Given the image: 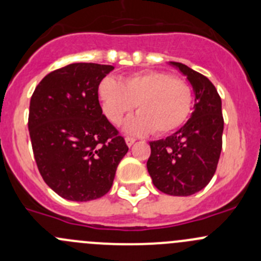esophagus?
I'll list each match as a JSON object with an SVG mask.
<instances>
[{"label":"esophagus","mask_w":261,"mask_h":261,"mask_svg":"<svg viewBox=\"0 0 261 261\" xmlns=\"http://www.w3.org/2000/svg\"><path fill=\"white\" fill-rule=\"evenodd\" d=\"M125 141H126V144H127V146H131V145H133L134 143H135V141H136V139H134V138H130V136H127V138L125 139Z\"/></svg>","instance_id":"1"}]
</instances>
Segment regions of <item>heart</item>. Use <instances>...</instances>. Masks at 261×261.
Returning <instances> with one entry per match:
<instances>
[{
	"label": "heart",
	"mask_w": 261,
	"mask_h": 261,
	"mask_svg": "<svg viewBox=\"0 0 261 261\" xmlns=\"http://www.w3.org/2000/svg\"><path fill=\"white\" fill-rule=\"evenodd\" d=\"M98 97L105 116L115 125L138 107L139 115L125 126L131 134L173 133L188 120L193 105L188 84L159 70L135 73L123 78L122 83L105 77L98 84Z\"/></svg>",
	"instance_id": "b5f03b06"
}]
</instances>
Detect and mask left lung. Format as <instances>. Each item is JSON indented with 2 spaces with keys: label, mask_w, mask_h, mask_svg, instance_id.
<instances>
[{
  "label": "left lung",
  "mask_w": 261,
  "mask_h": 261,
  "mask_svg": "<svg viewBox=\"0 0 261 261\" xmlns=\"http://www.w3.org/2000/svg\"><path fill=\"white\" fill-rule=\"evenodd\" d=\"M193 87L194 111L188 122L167 139L150 143L147 172L154 186L170 196H191L203 189L217 169L222 150L221 97L212 82L186 64L170 62Z\"/></svg>",
  "instance_id": "1"
}]
</instances>
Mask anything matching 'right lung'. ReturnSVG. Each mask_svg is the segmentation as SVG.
Instances as JSON below:
<instances>
[{
	"label": "right lung",
	"mask_w": 261,
	"mask_h": 261,
	"mask_svg": "<svg viewBox=\"0 0 261 261\" xmlns=\"http://www.w3.org/2000/svg\"><path fill=\"white\" fill-rule=\"evenodd\" d=\"M112 69L73 63L45 75L31 96L28 126L36 165L50 188L69 201L105 196L128 150L98 101L99 82Z\"/></svg>",
	"instance_id": "add662e5"
}]
</instances>
